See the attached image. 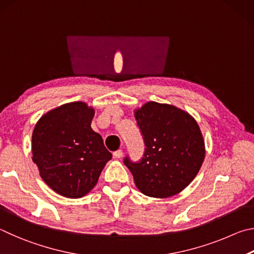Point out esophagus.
Here are the masks:
<instances>
[{"label": "esophagus", "instance_id": "1", "mask_svg": "<svg viewBox=\"0 0 254 254\" xmlns=\"http://www.w3.org/2000/svg\"><path fill=\"white\" fill-rule=\"evenodd\" d=\"M114 157L115 158H122L123 157V150L122 149L116 150V152L114 153Z\"/></svg>", "mask_w": 254, "mask_h": 254}]
</instances>
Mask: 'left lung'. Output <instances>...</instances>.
I'll return each instance as SVG.
<instances>
[{
  "instance_id": "8db88e82",
  "label": "left lung",
  "mask_w": 254,
  "mask_h": 254,
  "mask_svg": "<svg viewBox=\"0 0 254 254\" xmlns=\"http://www.w3.org/2000/svg\"><path fill=\"white\" fill-rule=\"evenodd\" d=\"M145 143L139 163L125 158L136 188L144 195L171 197L189 186L205 158V144L196 120L188 111L148 101L134 111Z\"/></svg>"
}]
</instances>
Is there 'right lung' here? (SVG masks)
Wrapping results in <instances>:
<instances>
[{
  "mask_svg": "<svg viewBox=\"0 0 254 254\" xmlns=\"http://www.w3.org/2000/svg\"><path fill=\"white\" fill-rule=\"evenodd\" d=\"M93 107L74 101L48 111L32 132V161L56 193L79 198L95 188L111 155L91 128Z\"/></svg>",
  "mask_w": 254,
  "mask_h": 254,
  "instance_id": "obj_1",
  "label": "right lung"
}]
</instances>
